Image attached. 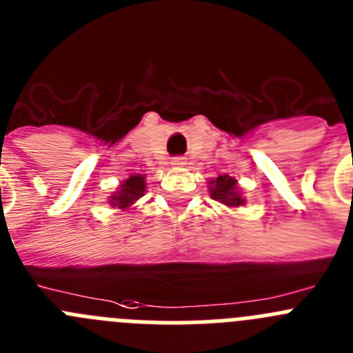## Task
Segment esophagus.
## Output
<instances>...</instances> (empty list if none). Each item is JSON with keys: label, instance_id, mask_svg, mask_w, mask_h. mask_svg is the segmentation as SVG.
<instances>
[{"label": "esophagus", "instance_id": "34e87169", "mask_svg": "<svg viewBox=\"0 0 353 353\" xmlns=\"http://www.w3.org/2000/svg\"><path fill=\"white\" fill-rule=\"evenodd\" d=\"M171 164H173V166H183V164H185V159H183V157H174Z\"/></svg>", "mask_w": 353, "mask_h": 353}]
</instances>
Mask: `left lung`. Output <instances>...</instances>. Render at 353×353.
Segmentation results:
<instances>
[{"label":"left lung","instance_id":"8db88e82","mask_svg":"<svg viewBox=\"0 0 353 353\" xmlns=\"http://www.w3.org/2000/svg\"><path fill=\"white\" fill-rule=\"evenodd\" d=\"M210 196L215 201L222 203L231 208H238V206L245 205V199L241 198V192L238 189V182L229 174H221L216 179L210 180Z\"/></svg>","mask_w":353,"mask_h":353}]
</instances>
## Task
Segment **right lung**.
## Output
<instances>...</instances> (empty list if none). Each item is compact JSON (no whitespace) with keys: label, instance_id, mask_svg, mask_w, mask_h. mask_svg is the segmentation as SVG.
Returning <instances> with one entry per match:
<instances>
[{"label":"right lung","instance_id":"add662e5","mask_svg":"<svg viewBox=\"0 0 353 353\" xmlns=\"http://www.w3.org/2000/svg\"><path fill=\"white\" fill-rule=\"evenodd\" d=\"M145 192V176L143 174H131L128 180L121 183L119 190L110 196V205L113 208L128 210L131 208Z\"/></svg>","mask_w":353,"mask_h":353}]
</instances>
